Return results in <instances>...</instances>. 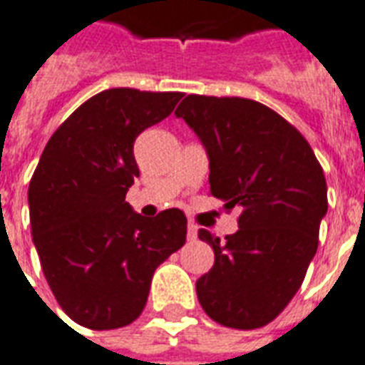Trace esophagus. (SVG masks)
Segmentation results:
<instances>
[{"label": "esophagus", "instance_id": "obj_1", "mask_svg": "<svg viewBox=\"0 0 365 365\" xmlns=\"http://www.w3.org/2000/svg\"><path fill=\"white\" fill-rule=\"evenodd\" d=\"M195 237H197V226H195V224H189V226H187V239H189V241H193Z\"/></svg>", "mask_w": 365, "mask_h": 365}]
</instances>
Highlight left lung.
<instances>
[{
  "instance_id": "8db88e82",
  "label": "left lung",
  "mask_w": 365,
  "mask_h": 365,
  "mask_svg": "<svg viewBox=\"0 0 365 365\" xmlns=\"http://www.w3.org/2000/svg\"><path fill=\"white\" fill-rule=\"evenodd\" d=\"M207 149L210 195L239 208V230L214 250V266L197 279L208 318L233 329H257L283 312L304 282L327 212V185L302 133L262 103L243 97L187 96L176 108Z\"/></svg>"
}]
</instances>
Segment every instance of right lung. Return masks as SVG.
Returning a JSON list of instances; mask_svg holds the SVG:
<instances>
[{
    "mask_svg": "<svg viewBox=\"0 0 365 365\" xmlns=\"http://www.w3.org/2000/svg\"><path fill=\"white\" fill-rule=\"evenodd\" d=\"M180 91L113 88L66 118L47 141L28 187L32 241L55 299L88 329H118L145 308L155 269L182 249L187 218L133 212V141L170 115Z\"/></svg>",
    "mask_w": 365,
    "mask_h": 365,
    "instance_id": "right-lung-1",
    "label": "right lung"
}]
</instances>
